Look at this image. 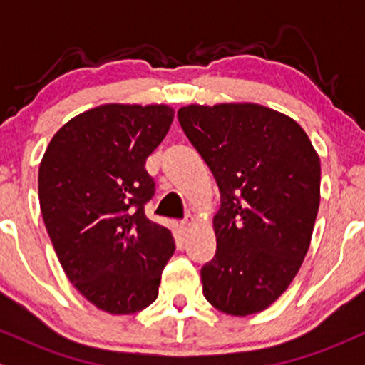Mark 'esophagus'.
Segmentation results:
<instances>
[{
  "instance_id": "1",
  "label": "esophagus",
  "mask_w": 365,
  "mask_h": 365,
  "mask_svg": "<svg viewBox=\"0 0 365 365\" xmlns=\"http://www.w3.org/2000/svg\"><path fill=\"white\" fill-rule=\"evenodd\" d=\"M192 226H194V217H192L190 215H188V216L185 217V220L182 221V228L185 230V232H188V230H190Z\"/></svg>"
}]
</instances>
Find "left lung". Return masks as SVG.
<instances>
[{"mask_svg":"<svg viewBox=\"0 0 365 365\" xmlns=\"http://www.w3.org/2000/svg\"><path fill=\"white\" fill-rule=\"evenodd\" d=\"M178 121L221 194L204 297L230 316L261 312L287 292L311 245L319 154L295 120L255 103L188 104Z\"/></svg>","mask_w":365,"mask_h":365,"instance_id":"1","label":"left lung"}]
</instances>
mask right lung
Returning <instances> with one entry per match:
<instances>
[{
  "label": "right lung",
  "instance_id": "right-lung-1",
  "mask_svg": "<svg viewBox=\"0 0 365 365\" xmlns=\"http://www.w3.org/2000/svg\"><path fill=\"white\" fill-rule=\"evenodd\" d=\"M173 118L168 104H101L66 121L41 159V212L58 261L73 287L113 316L158 299L175 252L170 230L144 215L154 194L145 159Z\"/></svg>",
  "mask_w": 365,
  "mask_h": 365
}]
</instances>
